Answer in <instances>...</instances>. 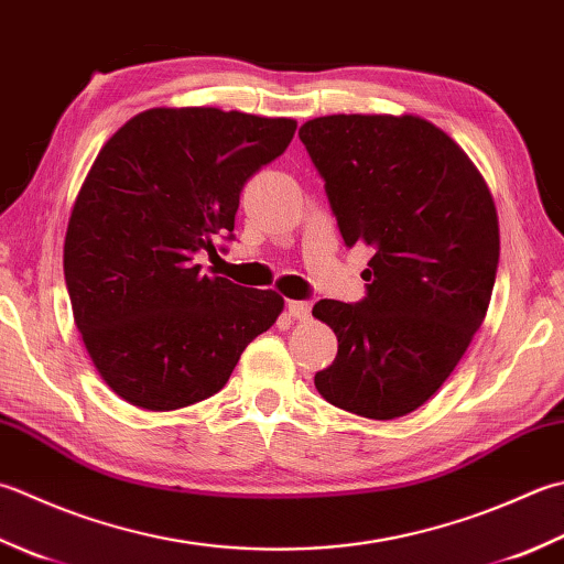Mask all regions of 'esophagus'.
<instances>
[{
    "instance_id": "1",
    "label": "esophagus",
    "mask_w": 564,
    "mask_h": 564,
    "mask_svg": "<svg viewBox=\"0 0 564 564\" xmlns=\"http://www.w3.org/2000/svg\"><path fill=\"white\" fill-rule=\"evenodd\" d=\"M289 315L295 317V319H307L311 317V311H313V303L311 301H289Z\"/></svg>"
}]
</instances>
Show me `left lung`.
<instances>
[{"label": "left lung", "instance_id": "8db88e82", "mask_svg": "<svg viewBox=\"0 0 564 564\" xmlns=\"http://www.w3.org/2000/svg\"><path fill=\"white\" fill-rule=\"evenodd\" d=\"M347 247L373 251L361 303L319 301L337 357L315 373L327 403L393 421L433 399L489 311L499 217L477 165L415 115H329L297 131Z\"/></svg>", "mask_w": 564, "mask_h": 564}]
</instances>
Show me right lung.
Wrapping results in <instances>:
<instances>
[{"label":"right lung","mask_w":564,"mask_h":564,"mask_svg":"<svg viewBox=\"0 0 564 564\" xmlns=\"http://www.w3.org/2000/svg\"><path fill=\"white\" fill-rule=\"evenodd\" d=\"M295 119L153 107L117 129L75 197L63 271L87 355L119 399L178 411L217 393L283 297L203 273L239 193L279 159Z\"/></svg>","instance_id":"1"}]
</instances>
